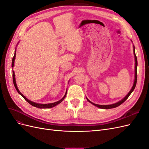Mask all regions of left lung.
Listing matches in <instances>:
<instances>
[{
    "instance_id": "8db88e82",
    "label": "left lung",
    "mask_w": 149,
    "mask_h": 149,
    "mask_svg": "<svg viewBox=\"0 0 149 149\" xmlns=\"http://www.w3.org/2000/svg\"><path fill=\"white\" fill-rule=\"evenodd\" d=\"M132 41V40H131ZM133 52H134V58H135V75H134V84L132 87L131 88V89L130 90V91L128 93V94L126 95L123 99L118 102H117L116 103L112 104H109V105H100V104H94L93 102H92L91 101H90L86 97V100H88V102H89L90 103H91L93 105L95 106L100 109H112V108H115L116 107H118L119 106H120V104H122L129 97V96L130 95L133 91L134 90L135 88H136V83H137V56L136 55V52H135V47L134 45H133Z\"/></svg>"
}]
</instances>
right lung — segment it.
<instances>
[{
    "label": "right lung",
    "instance_id": "obj_1",
    "mask_svg": "<svg viewBox=\"0 0 149 149\" xmlns=\"http://www.w3.org/2000/svg\"><path fill=\"white\" fill-rule=\"evenodd\" d=\"M15 56H16V49L15 50V53H14V56H13V58H12V67L13 68V66H14V63H15ZM12 76H13V84H14V86L17 90V91L19 93V94H20V95L23 97L25 101H27L29 104H30L31 106H33L34 107H38V108H40V109H48V108H52V107H53L56 106V105L59 104L60 103H61L64 100V99L65 98L66 96V93H67V90L66 91L65 93V96L63 97V98H61V100L60 101H56V102H53V103H48V104H40V103H37V102H33L29 100H28L27 98H26L25 96H24L23 95V94H22L20 93V91L19 90V89H18V87L17 86V84H16V81H15V73H14V71L12 70ZM70 82V81H68V83Z\"/></svg>",
    "mask_w": 149,
    "mask_h": 149
}]
</instances>
